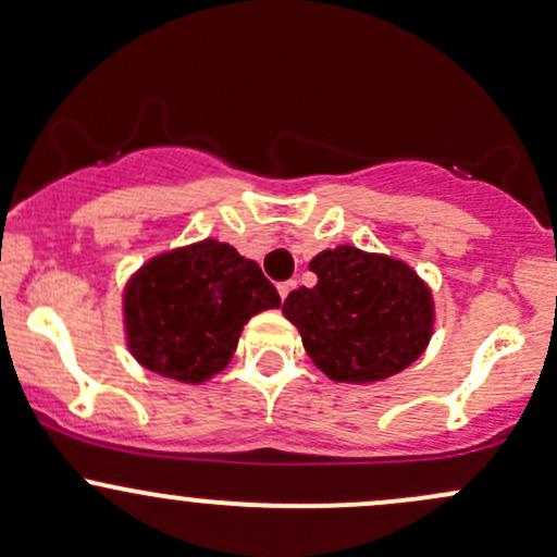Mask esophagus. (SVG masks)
<instances>
[{"mask_svg":"<svg viewBox=\"0 0 557 557\" xmlns=\"http://www.w3.org/2000/svg\"><path fill=\"white\" fill-rule=\"evenodd\" d=\"M296 288V280H288V283H280L277 290H280V298H288L290 290Z\"/></svg>","mask_w":557,"mask_h":557,"instance_id":"34e87169","label":"esophagus"}]
</instances>
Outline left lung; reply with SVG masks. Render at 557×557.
I'll use <instances>...</instances> for the list:
<instances>
[{
	"mask_svg": "<svg viewBox=\"0 0 557 557\" xmlns=\"http://www.w3.org/2000/svg\"><path fill=\"white\" fill-rule=\"evenodd\" d=\"M312 288L290 290L283 314L333 382L368 384L406 371L432 338L435 304L408 263L352 245L309 261Z\"/></svg>",
	"mask_w": 557,
	"mask_h": 557,
	"instance_id": "1",
	"label": "left lung"
}]
</instances>
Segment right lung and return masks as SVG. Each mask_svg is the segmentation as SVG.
Returning <instances> with one entry per match:
<instances>
[{"mask_svg":"<svg viewBox=\"0 0 557 557\" xmlns=\"http://www.w3.org/2000/svg\"><path fill=\"white\" fill-rule=\"evenodd\" d=\"M280 307L277 288L256 261L219 239L154 256L122 296L127 347L144 368L202 384L230 366L253 314Z\"/></svg>","mask_w":557,"mask_h":557,"instance_id":"obj_1","label":"right lung"}]
</instances>
